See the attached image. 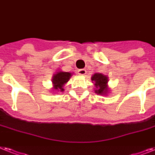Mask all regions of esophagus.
<instances>
[{
	"mask_svg": "<svg viewBox=\"0 0 155 155\" xmlns=\"http://www.w3.org/2000/svg\"><path fill=\"white\" fill-rule=\"evenodd\" d=\"M87 71L85 69H80V70H78V74L80 75H84L86 74Z\"/></svg>",
	"mask_w": 155,
	"mask_h": 155,
	"instance_id": "1",
	"label": "esophagus"
}]
</instances>
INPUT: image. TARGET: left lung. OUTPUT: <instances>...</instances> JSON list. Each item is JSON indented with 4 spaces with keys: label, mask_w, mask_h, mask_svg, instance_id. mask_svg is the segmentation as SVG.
Listing matches in <instances>:
<instances>
[{
    "label": "left lung",
    "mask_w": 155,
    "mask_h": 155,
    "mask_svg": "<svg viewBox=\"0 0 155 155\" xmlns=\"http://www.w3.org/2000/svg\"><path fill=\"white\" fill-rule=\"evenodd\" d=\"M91 80L95 82V85L96 87L95 92L99 95H104L107 92V83L108 80L106 75L101 73H96L92 75Z\"/></svg>",
    "instance_id": "8db88e82"
}]
</instances>
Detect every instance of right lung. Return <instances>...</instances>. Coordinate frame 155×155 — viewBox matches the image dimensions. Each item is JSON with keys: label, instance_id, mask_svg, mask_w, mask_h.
I'll return each instance as SVG.
<instances>
[{"label": "right lung", "instance_id": "right-lung-1", "mask_svg": "<svg viewBox=\"0 0 155 155\" xmlns=\"http://www.w3.org/2000/svg\"><path fill=\"white\" fill-rule=\"evenodd\" d=\"M71 76V74L70 72H65V71H60L56 74L52 78V83L54 84L55 89H57V90L60 89L61 91H63L64 84L68 81Z\"/></svg>", "mask_w": 155, "mask_h": 155}]
</instances>
